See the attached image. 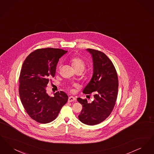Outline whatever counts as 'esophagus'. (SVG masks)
Segmentation results:
<instances>
[{
    "label": "esophagus",
    "instance_id": "obj_1",
    "mask_svg": "<svg viewBox=\"0 0 154 154\" xmlns=\"http://www.w3.org/2000/svg\"><path fill=\"white\" fill-rule=\"evenodd\" d=\"M76 100V99L73 97V96H70L68 99V102H74Z\"/></svg>",
    "mask_w": 154,
    "mask_h": 154
}]
</instances>
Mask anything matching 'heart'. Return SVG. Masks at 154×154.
<instances>
[{
	"label": "heart",
	"instance_id": "b5f03b06",
	"mask_svg": "<svg viewBox=\"0 0 154 154\" xmlns=\"http://www.w3.org/2000/svg\"><path fill=\"white\" fill-rule=\"evenodd\" d=\"M70 62L71 63L72 66H73L74 70L75 72L77 71H83L85 67V62L82 59L77 57L75 56L72 57V58L70 59ZM58 70H60V65H59L58 67Z\"/></svg>",
	"mask_w": 154,
	"mask_h": 154
}]
</instances>
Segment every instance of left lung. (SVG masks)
<instances>
[{
	"label": "left lung",
	"mask_w": 154,
	"mask_h": 154,
	"mask_svg": "<svg viewBox=\"0 0 154 154\" xmlns=\"http://www.w3.org/2000/svg\"><path fill=\"white\" fill-rule=\"evenodd\" d=\"M87 51L92 56L94 74L82 92L94 94L95 99L88 103L87 99L77 98L82 104L79 119L83 124L95 125L104 121L112 111L117 98L118 79L115 67L104 53L91 48Z\"/></svg>",
	"instance_id": "8db88e82"
}]
</instances>
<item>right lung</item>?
<instances>
[{
  "label": "right lung",
  "instance_id": "1",
  "mask_svg": "<svg viewBox=\"0 0 154 154\" xmlns=\"http://www.w3.org/2000/svg\"><path fill=\"white\" fill-rule=\"evenodd\" d=\"M67 51L54 48L37 49L26 57L19 77V94L30 117L40 124L51 122L57 117L68 100L63 91L54 96L46 92L51 78L55 76L59 59Z\"/></svg>",
  "mask_w": 154,
  "mask_h": 154
}]
</instances>
